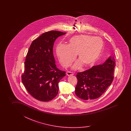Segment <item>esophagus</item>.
<instances>
[{
	"label": "esophagus",
	"instance_id": "esophagus-1",
	"mask_svg": "<svg viewBox=\"0 0 131 131\" xmlns=\"http://www.w3.org/2000/svg\"><path fill=\"white\" fill-rule=\"evenodd\" d=\"M74 74L72 72H67V76H70V75H73Z\"/></svg>",
	"mask_w": 131,
	"mask_h": 131
}]
</instances>
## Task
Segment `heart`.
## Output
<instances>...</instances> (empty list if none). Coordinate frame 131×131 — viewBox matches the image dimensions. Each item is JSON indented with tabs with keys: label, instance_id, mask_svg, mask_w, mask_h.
<instances>
[{
	"label": "heart",
	"instance_id": "b5f03b06",
	"mask_svg": "<svg viewBox=\"0 0 131 131\" xmlns=\"http://www.w3.org/2000/svg\"><path fill=\"white\" fill-rule=\"evenodd\" d=\"M103 41L98 37L80 35L72 36L68 45L59 44L56 51L59 61L64 67L70 66L77 54L79 59L72 68L77 69L83 65L84 67H91L100 57L103 50Z\"/></svg>",
	"mask_w": 131,
	"mask_h": 131
}]
</instances>
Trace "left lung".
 <instances>
[{
  "label": "left lung",
  "instance_id": "1",
  "mask_svg": "<svg viewBox=\"0 0 131 131\" xmlns=\"http://www.w3.org/2000/svg\"><path fill=\"white\" fill-rule=\"evenodd\" d=\"M116 61L110 57L103 64L95 66L83 72H77L75 94L85 100L100 97L112 83Z\"/></svg>",
  "mask_w": 131,
  "mask_h": 131
}]
</instances>
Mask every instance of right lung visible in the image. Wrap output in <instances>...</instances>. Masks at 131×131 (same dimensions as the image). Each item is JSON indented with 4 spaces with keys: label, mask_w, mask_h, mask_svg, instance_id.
Returning <instances> with one entry per match:
<instances>
[{
    "label": "right lung",
    "mask_w": 131,
    "mask_h": 131,
    "mask_svg": "<svg viewBox=\"0 0 131 131\" xmlns=\"http://www.w3.org/2000/svg\"><path fill=\"white\" fill-rule=\"evenodd\" d=\"M66 33L50 31L42 34L31 44L21 75L23 85L29 94L38 100L47 102L59 92V82L66 72L57 68L53 56L54 42Z\"/></svg>",
    "instance_id": "1"
}]
</instances>
